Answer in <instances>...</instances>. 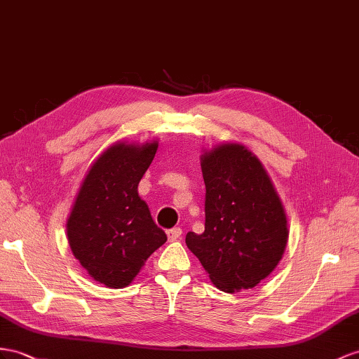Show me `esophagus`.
<instances>
[{
  "label": "esophagus",
  "mask_w": 359,
  "mask_h": 359,
  "mask_svg": "<svg viewBox=\"0 0 359 359\" xmlns=\"http://www.w3.org/2000/svg\"><path fill=\"white\" fill-rule=\"evenodd\" d=\"M168 235V241H177L179 238L182 236V229L180 227H174V229H170V231L167 232Z\"/></svg>",
  "instance_id": "esophagus-1"
}]
</instances>
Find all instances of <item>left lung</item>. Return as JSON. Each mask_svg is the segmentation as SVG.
I'll list each match as a JSON object with an SVG mask.
<instances>
[{
    "label": "left lung",
    "instance_id": "8db88e82",
    "mask_svg": "<svg viewBox=\"0 0 359 359\" xmlns=\"http://www.w3.org/2000/svg\"><path fill=\"white\" fill-rule=\"evenodd\" d=\"M206 185L205 232L187 245L224 292L258 285L278 267L288 219L267 170L245 145L222 142L200 156Z\"/></svg>",
    "mask_w": 359,
    "mask_h": 359
}]
</instances>
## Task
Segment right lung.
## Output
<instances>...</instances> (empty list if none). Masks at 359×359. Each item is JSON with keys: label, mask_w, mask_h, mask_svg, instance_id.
<instances>
[{"label": "right lung", "mask_w": 359, "mask_h": 359, "mask_svg": "<svg viewBox=\"0 0 359 359\" xmlns=\"http://www.w3.org/2000/svg\"><path fill=\"white\" fill-rule=\"evenodd\" d=\"M158 145V140L109 145L92 162L67 219L72 255L92 279L109 288L128 287L167 241L137 194Z\"/></svg>", "instance_id": "add662e5"}]
</instances>
